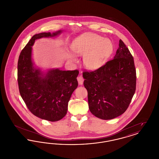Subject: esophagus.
I'll use <instances>...</instances> for the list:
<instances>
[{
    "instance_id": "esophagus-1",
    "label": "esophagus",
    "mask_w": 159,
    "mask_h": 159,
    "mask_svg": "<svg viewBox=\"0 0 159 159\" xmlns=\"http://www.w3.org/2000/svg\"><path fill=\"white\" fill-rule=\"evenodd\" d=\"M83 77L82 76H79L77 77V81H78V83L79 84H83Z\"/></svg>"
}]
</instances>
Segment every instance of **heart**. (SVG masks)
<instances>
[{"label": "heart", "mask_w": 159, "mask_h": 159, "mask_svg": "<svg viewBox=\"0 0 159 159\" xmlns=\"http://www.w3.org/2000/svg\"><path fill=\"white\" fill-rule=\"evenodd\" d=\"M76 55L83 57L85 67L95 70L101 67L112 55L114 46L112 42L96 34H85L76 39L71 45ZM67 58L71 62H76V55L68 52Z\"/></svg>", "instance_id": "obj_1"}]
</instances>
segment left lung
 <instances>
[{
    "instance_id": "1",
    "label": "left lung",
    "mask_w": 159,
    "mask_h": 159,
    "mask_svg": "<svg viewBox=\"0 0 159 159\" xmlns=\"http://www.w3.org/2000/svg\"><path fill=\"white\" fill-rule=\"evenodd\" d=\"M111 60L93 71H84L91 113L103 120L114 119L128 108L136 90L134 58L121 39Z\"/></svg>"
}]
</instances>
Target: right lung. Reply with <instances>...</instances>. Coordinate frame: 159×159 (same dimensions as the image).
Wrapping results in <instances>:
<instances>
[{
	"label": "right lung",
	"instance_id": "1",
	"mask_svg": "<svg viewBox=\"0 0 159 159\" xmlns=\"http://www.w3.org/2000/svg\"><path fill=\"white\" fill-rule=\"evenodd\" d=\"M61 31L34 35L21 51L18 61L20 95L31 113L48 121H58L66 115L68 101L78 86L79 71L57 68L43 73L33 66L31 46L38 39L55 37Z\"/></svg>",
	"mask_w": 159,
	"mask_h": 159
}]
</instances>
